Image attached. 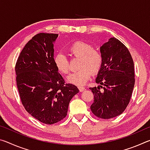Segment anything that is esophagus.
<instances>
[{
  "instance_id": "obj_1",
  "label": "esophagus",
  "mask_w": 150,
  "mask_h": 150,
  "mask_svg": "<svg viewBox=\"0 0 150 150\" xmlns=\"http://www.w3.org/2000/svg\"><path fill=\"white\" fill-rule=\"evenodd\" d=\"M78 88H79V89L80 92H83V91L85 90V87H79Z\"/></svg>"
}]
</instances>
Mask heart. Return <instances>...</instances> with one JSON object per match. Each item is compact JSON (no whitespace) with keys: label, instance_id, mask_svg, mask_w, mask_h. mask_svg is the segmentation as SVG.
<instances>
[{"label":"heart","instance_id":"1","mask_svg":"<svg viewBox=\"0 0 150 150\" xmlns=\"http://www.w3.org/2000/svg\"><path fill=\"white\" fill-rule=\"evenodd\" d=\"M68 50L72 55L80 57V70L74 72L67 77V81L71 84L83 86L87 83L91 76V72L99 71L103 65V55L98 50L93 49V46L87 42L76 41L72 43ZM56 69L62 74H67L69 71V63L64 54L58 53L54 59Z\"/></svg>","mask_w":150,"mask_h":150}]
</instances>
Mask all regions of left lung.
<instances>
[{
	"label": "left lung",
	"mask_w": 150,
	"mask_h": 150,
	"mask_svg": "<svg viewBox=\"0 0 150 150\" xmlns=\"http://www.w3.org/2000/svg\"><path fill=\"white\" fill-rule=\"evenodd\" d=\"M100 52L103 62L96 78L100 85L89 88L94 95L91 110L98 118L109 119L120 115L130 102L135 83L134 65L128 48L115 38L104 44Z\"/></svg>",
	"instance_id": "1"
}]
</instances>
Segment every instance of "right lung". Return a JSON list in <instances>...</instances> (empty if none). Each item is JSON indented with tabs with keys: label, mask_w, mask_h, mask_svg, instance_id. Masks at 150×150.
Listing matches in <instances>:
<instances>
[{
	"label": "right lung",
	"mask_w": 150,
	"mask_h": 150,
	"mask_svg": "<svg viewBox=\"0 0 150 150\" xmlns=\"http://www.w3.org/2000/svg\"><path fill=\"white\" fill-rule=\"evenodd\" d=\"M56 34L40 33L25 45L16 63V84L24 108L42 123L64 118L78 88L65 81L55 67L54 43Z\"/></svg>",
	"instance_id": "add662e5"
}]
</instances>
